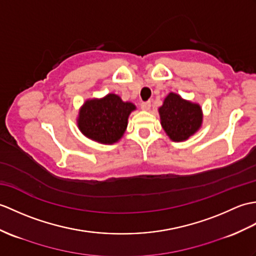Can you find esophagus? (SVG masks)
Listing matches in <instances>:
<instances>
[{"label": "esophagus", "instance_id": "34e87169", "mask_svg": "<svg viewBox=\"0 0 256 256\" xmlns=\"http://www.w3.org/2000/svg\"><path fill=\"white\" fill-rule=\"evenodd\" d=\"M150 106H152L150 101H146V102H142L140 104V108L144 110V111H150Z\"/></svg>", "mask_w": 256, "mask_h": 256}]
</instances>
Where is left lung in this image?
I'll return each instance as SVG.
<instances>
[{
  "label": "left lung",
  "instance_id": "8db88e82",
  "mask_svg": "<svg viewBox=\"0 0 256 256\" xmlns=\"http://www.w3.org/2000/svg\"><path fill=\"white\" fill-rule=\"evenodd\" d=\"M160 123L168 138L174 142L188 140L202 128V106L183 99L180 94L169 92L158 109Z\"/></svg>",
  "mask_w": 256,
  "mask_h": 256
}]
</instances>
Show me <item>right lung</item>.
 Instances as JSON below:
<instances>
[{"label": "right lung", "mask_w": 256, "mask_h": 256, "mask_svg": "<svg viewBox=\"0 0 256 256\" xmlns=\"http://www.w3.org/2000/svg\"><path fill=\"white\" fill-rule=\"evenodd\" d=\"M134 110L136 106L133 102L108 94L102 98L87 99L80 106L76 123L87 138L111 145L123 138L128 116Z\"/></svg>", "instance_id": "1"}]
</instances>
